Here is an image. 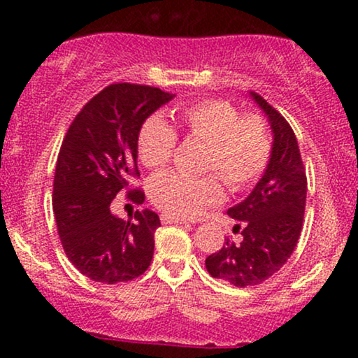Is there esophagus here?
<instances>
[{"mask_svg": "<svg viewBox=\"0 0 358 358\" xmlns=\"http://www.w3.org/2000/svg\"><path fill=\"white\" fill-rule=\"evenodd\" d=\"M162 222L163 224H187V220L176 219V217L166 215V213H162Z\"/></svg>", "mask_w": 358, "mask_h": 358, "instance_id": "34e87169", "label": "esophagus"}]
</instances>
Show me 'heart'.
<instances>
[{
    "instance_id": "b5f03b06",
    "label": "heart",
    "mask_w": 358,
    "mask_h": 358,
    "mask_svg": "<svg viewBox=\"0 0 358 358\" xmlns=\"http://www.w3.org/2000/svg\"><path fill=\"white\" fill-rule=\"evenodd\" d=\"M176 126L187 136L207 141L203 170L217 171L232 190L252 185L264 173L271 156L268 124L257 116L239 117L232 104L219 99L192 102L175 110ZM176 148V133L163 117L151 116L138 134V155L151 170L168 165ZM155 207L176 219H195L224 199L215 175L188 176L175 171L155 175L148 183Z\"/></svg>"
}]
</instances>
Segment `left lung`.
<instances>
[{
	"mask_svg": "<svg viewBox=\"0 0 358 358\" xmlns=\"http://www.w3.org/2000/svg\"><path fill=\"white\" fill-rule=\"evenodd\" d=\"M249 97L268 117L273 133L269 163L256 187L227 210L243 225L241 244L227 239L219 252L205 259L212 278L234 286L261 285L278 273L296 248L306 205V173L293 129L276 109L256 92Z\"/></svg>",
	"mask_w": 358,
	"mask_h": 358,
	"instance_id": "1",
	"label": "left lung"
}]
</instances>
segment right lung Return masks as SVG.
<instances>
[{"instance_id": "right-lung-1", "label": "right lung", "mask_w": 358, "mask_h": 358, "mask_svg": "<svg viewBox=\"0 0 358 358\" xmlns=\"http://www.w3.org/2000/svg\"><path fill=\"white\" fill-rule=\"evenodd\" d=\"M175 94L138 84H113L77 114L62 143L53 180V213L62 245L84 276L104 285L131 281L150 268L159 217L136 210L119 219L110 202L138 171V134ZM134 203L145 193H129Z\"/></svg>"}]
</instances>
